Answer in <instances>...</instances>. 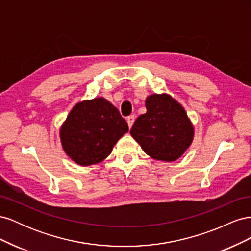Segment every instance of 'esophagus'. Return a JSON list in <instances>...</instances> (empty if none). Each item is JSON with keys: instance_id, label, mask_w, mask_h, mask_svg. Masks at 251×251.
<instances>
[{"instance_id": "34e87169", "label": "esophagus", "mask_w": 251, "mask_h": 251, "mask_svg": "<svg viewBox=\"0 0 251 251\" xmlns=\"http://www.w3.org/2000/svg\"><path fill=\"white\" fill-rule=\"evenodd\" d=\"M134 120H135L134 115H130V116L126 117V123H127L128 127H130V128L132 127V126H133V124H134Z\"/></svg>"}]
</instances>
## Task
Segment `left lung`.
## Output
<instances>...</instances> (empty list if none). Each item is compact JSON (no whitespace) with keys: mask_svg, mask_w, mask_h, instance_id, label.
Segmentation results:
<instances>
[{"mask_svg":"<svg viewBox=\"0 0 251 251\" xmlns=\"http://www.w3.org/2000/svg\"><path fill=\"white\" fill-rule=\"evenodd\" d=\"M147 113L131 128V135L144 153L157 160L175 161L191 146L194 128L184 109L170 95H151Z\"/></svg>","mask_w":251,"mask_h":251,"instance_id":"1","label":"left lung"}]
</instances>
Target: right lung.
Listing matches in <instances>:
<instances>
[{
	"label": "right lung",
	"instance_id": "right-lung-1",
	"mask_svg": "<svg viewBox=\"0 0 251 251\" xmlns=\"http://www.w3.org/2000/svg\"><path fill=\"white\" fill-rule=\"evenodd\" d=\"M128 131L119 111L104 98L77 103L60 128L63 148L73 161L91 165L102 161Z\"/></svg>",
	"mask_w": 251,
	"mask_h": 251
}]
</instances>
